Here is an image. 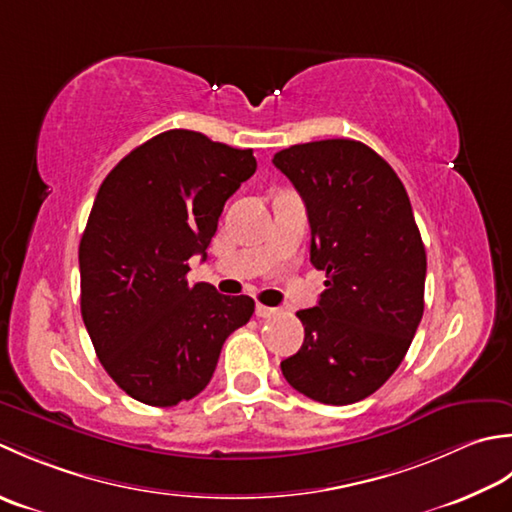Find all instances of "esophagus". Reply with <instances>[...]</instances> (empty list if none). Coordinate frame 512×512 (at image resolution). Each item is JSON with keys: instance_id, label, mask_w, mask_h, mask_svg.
<instances>
[{"instance_id": "esophagus-1", "label": "esophagus", "mask_w": 512, "mask_h": 512, "mask_svg": "<svg viewBox=\"0 0 512 512\" xmlns=\"http://www.w3.org/2000/svg\"><path fill=\"white\" fill-rule=\"evenodd\" d=\"M278 309L276 307H267V305H256V316L258 318H271L276 316Z\"/></svg>"}]
</instances>
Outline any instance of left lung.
I'll use <instances>...</instances> for the list:
<instances>
[{
	"mask_svg": "<svg viewBox=\"0 0 512 512\" xmlns=\"http://www.w3.org/2000/svg\"><path fill=\"white\" fill-rule=\"evenodd\" d=\"M274 165L305 201L311 265L327 274L318 305L296 314L305 342L280 369L311 400L360 402L400 367L424 314L426 252L409 194L353 139L291 145Z\"/></svg>",
	"mask_w": 512,
	"mask_h": 512,
	"instance_id": "left-lung-1",
	"label": "left lung"
}]
</instances>
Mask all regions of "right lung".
Listing matches in <instances>:
<instances>
[{"label":"right lung","instance_id":"1","mask_svg":"<svg viewBox=\"0 0 512 512\" xmlns=\"http://www.w3.org/2000/svg\"><path fill=\"white\" fill-rule=\"evenodd\" d=\"M256 172L252 150L168 130L101 183L79 243L81 316L110 378L150 406L192 400L223 342L254 314L249 296L187 283L225 201Z\"/></svg>","mask_w":512,"mask_h":512}]
</instances>
